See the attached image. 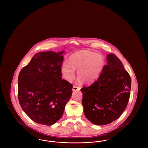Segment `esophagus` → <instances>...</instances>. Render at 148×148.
<instances>
[{"mask_svg":"<svg viewBox=\"0 0 148 148\" xmlns=\"http://www.w3.org/2000/svg\"><path fill=\"white\" fill-rule=\"evenodd\" d=\"M80 88L79 87H77V86H73V89H72V90H73V91H79V90H80Z\"/></svg>","mask_w":148,"mask_h":148,"instance_id":"1","label":"esophagus"}]
</instances>
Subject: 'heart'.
Masks as SVG:
<instances>
[{"mask_svg": "<svg viewBox=\"0 0 148 148\" xmlns=\"http://www.w3.org/2000/svg\"><path fill=\"white\" fill-rule=\"evenodd\" d=\"M106 65V60L101 54L89 50H82L71 55L69 62H65L62 66V71L68 82H72L77 71L79 81L86 84L95 82Z\"/></svg>", "mask_w": 148, "mask_h": 148, "instance_id": "heart-1", "label": "heart"}]
</instances>
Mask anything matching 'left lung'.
Instances as JSON below:
<instances>
[{"label": "left lung", "instance_id": "8db88e82", "mask_svg": "<svg viewBox=\"0 0 148 148\" xmlns=\"http://www.w3.org/2000/svg\"><path fill=\"white\" fill-rule=\"evenodd\" d=\"M106 61L98 80L80 89L85 116L97 125L118 119L127 107L130 94L131 78L119 59L109 54Z\"/></svg>", "mask_w": 148, "mask_h": 148}]
</instances>
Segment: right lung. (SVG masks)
I'll return each mask as SVG.
<instances>
[{
    "label": "right lung",
    "instance_id": "add662e5",
    "mask_svg": "<svg viewBox=\"0 0 148 148\" xmlns=\"http://www.w3.org/2000/svg\"><path fill=\"white\" fill-rule=\"evenodd\" d=\"M64 53H38L19 74L20 105L29 117L38 124H55L62 118L71 98L73 85L62 77Z\"/></svg>",
    "mask_w": 148,
    "mask_h": 148
}]
</instances>
